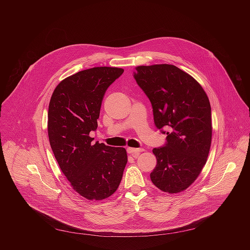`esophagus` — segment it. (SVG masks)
<instances>
[{
	"label": "esophagus",
	"mask_w": 250,
	"mask_h": 250,
	"mask_svg": "<svg viewBox=\"0 0 250 250\" xmlns=\"http://www.w3.org/2000/svg\"><path fill=\"white\" fill-rule=\"evenodd\" d=\"M127 151H128V153H129V154H131L133 157H138V156H139V154H140L141 152H143L144 150L142 149V148H133V147H128Z\"/></svg>",
	"instance_id": "34e87169"
}]
</instances>
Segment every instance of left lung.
Instances as JSON below:
<instances>
[{"mask_svg": "<svg viewBox=\"0 0 250 250\" xmlns=\"http://www.w3.org/2000/svg\"><path fill=\"white\" fill-rule=\"evenodd\" d=\"M135 79L149 98L158 129L168 128L167 143L154 148L152 183L161 190H186L201 173L213 134L211 105L201 84L172 64L137 66ZM165 133V132H164Z\"/></svg>", "mask_w": 250, "mask_h": 250, "instance_id": "obj_1", "label": "left lung"}]
</instances>
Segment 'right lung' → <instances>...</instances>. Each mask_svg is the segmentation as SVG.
I'll return each mask as SVG.
<instances>
[{
  "mask_svg": "<svg viewBox=\"0 0 250 250\" xmlns=\"http://www.w3.org/2000/svg\"><path fill=\"white\" fill-rule=\"evenodd\" d=\"M124 72L93 67L63 79L49 103L48 137L55 158L73 189L88 200H103L121 182L128 157L123 147L92 144L107 87Z\"/></svg>",
  "mask_w": 250,
  "mask_h": 250,
  "instance_id": "1",
  "label": "right lung"
}]
</instances>
